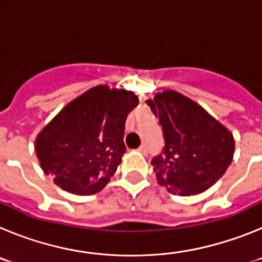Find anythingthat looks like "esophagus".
I'll list each match as a JSON object with an SVG mask.
<instances>
[{
    "mask_svg": "<svg viewBox=\"0 0 262 262\" xmlns=\"http://www.w3.org/2000/svg\"><path fill=\"white\" fill-rule=\"evenodd\" d=\"M139 152H140V154H143V155H147L148 154L147 145H145V144L140 145V147H139Z\"/></svg>",
    "mask_w": 262,
    "mask_h": 262,
    "instance_id": "34e87169",
    "label": "esophagus"
}]
</instances>
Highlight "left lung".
I'll return each mask as SVG.
<instances>
[{"mask_svg":"<svg viewBox=\"0 0 262 262\" xmlns=\"http://www.w3.org/2000/svg\"><path fill=\"white\" fill-rule=\"evenodd\" d=\"M145 103L163 127V151L151 161L159 185L180 195L212 186L232 161V134L198 103L173 90Z\"/></svg>","mask_w":262,"mask_h":262,"instance_id":"obj_1","label":"left lung"}]
</instances>
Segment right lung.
<instances>
[{"mask_svg": "<svg viewBox=\"0 0 262 262\" xmlns=\"http://www.w3.org/2000/svg\"><path fill=\"white\" fill-rule=\"evenodd\" d=\"M138 103L133 92L105 85L72 101L36 138L41 169L72 194L102 190L126 152L124 123Z\"/></svg>", "mask_w": 262, "mask_h": 262, "instance_id": "1", "label": "right lung"}]
</instances>
